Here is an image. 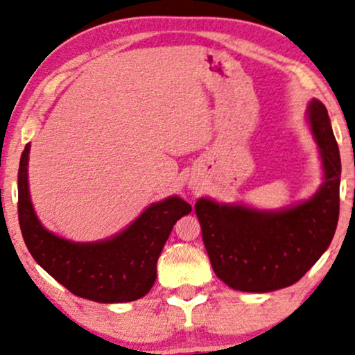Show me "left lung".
<instances>
[{"label":"left lung","instance_id":"1","mask_svg":"<svg viewBox=\"0 0 355 355\" xmlns=\"http://www.w3.org/2000/svg\"><path fill=\"white\" fill-rule=\"evenodd\" d=\"M306 114L324 172L311 198L275 211L196 201L211 267L231 288L267 293L297 284L333 241L339 219V147L320 100H311Z\"/></svg>","mask_w":355,"mask_h":355}]
</instances>
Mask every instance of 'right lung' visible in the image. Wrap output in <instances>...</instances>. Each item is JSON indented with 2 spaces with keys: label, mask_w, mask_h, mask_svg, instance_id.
<instances>
[{
  "label": "right lung",
  "mask_w": 355,
  "mask_h": 355,
  "mask_svg": "<svg viewBox=\"0 0 355 355\" xmlns=\"http://www.w3.org/2000/svg\"><path fill=\"white\" fill-rule=\"evenodd\" d=\"M24 147L17 172V214L26 245L35 262L77 297L98 303H125L146 297L157 277V260L173 224L191 211L178 196L152 203L136 221L110 239L73 242L47 231L29 195Z\"/></svg>",
  "instance_id": "obj_1"
}]
</instances>
